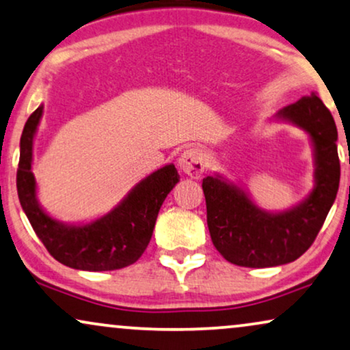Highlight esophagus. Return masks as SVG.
I'll list each match as a JSON object with an SVG mask.
<instances>
[{
	"mask_svg": "<svg viewBox=\"0 0 350 350\" xmlns=\"http://www.w3.org/2000/svg\"><path fill=\"white\" fill-rule=\"evenodd\" d=\"M178 167L185 175L191 176V178H199L204 174V169H206L202 152L196 148L186 149L178 159Z\"/></svg>",
	"mask_w": 350,
	"mask_h": 350,
	"instance_id": "1",
	"label": "esophagus"
}]
</instances>
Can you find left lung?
Listing matches in <instances>:
<instances>
[{"mask_svg": "<svg viewBox=\"0 0 350 350\" xmlns=\"http://www.w3.org/2000/svg\"><path fill=\"white\" fill-rule=\"evenodd\" d=\"M271 120L291 124L308 136L315 167L314 188L302 201L283 211H265L243 185L219 172L202 180L212 243L231 264L249 269L284 265L301 257L315 241L341 176L338 130L315 93L280 109Z\"/></svg>", "mask_w": 350, "mask_h": 350, "instance_id": "left-lung-1", "label": "left lung"}]
</instances>
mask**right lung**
Returning <instances> with one entry per match:
<instances>
[{
    "label": "right lung",
    "mask_w": 350,
    "mask_h": 350,
    "mask_svg": "<svg viewBox=\"0 0 350 350\" xmlns=\"http://www.w3.org/2000/svg\"><path fill=\"white\" fill-rule=\"evenodd\" d=\"M42 117L43 104H40L22 131L17 170V194L31 228L48 252L70 269L107 271L135 264L151 241L162 202L180 181L175 165L167 164L144 176L116 207L98 219L80 224L57 220L40 204L31 172L33 142Z\"/></svg>",
    "instance_id": "add662e5"
}]
</instances>
